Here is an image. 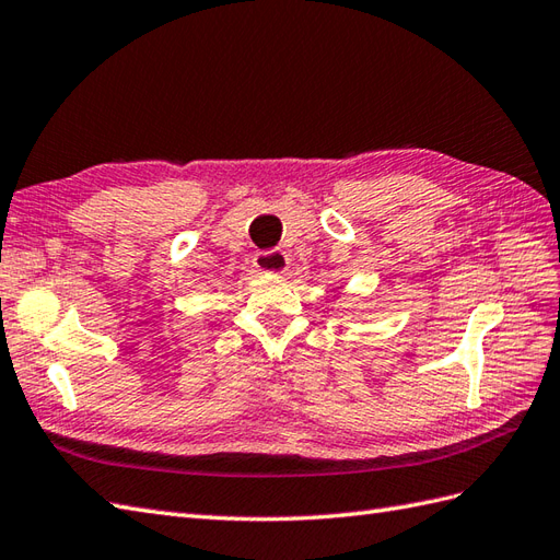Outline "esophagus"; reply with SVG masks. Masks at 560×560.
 <instances>
[{
	"mask_svg": "<svg viewBox=\"0 0 560 560\" xmlns=\"http://www.w3.org/2000/svg\"><path fill=\"white\" fill-rule=\"evenodd\" d=\"M257 271H269V275H283L289 269V257L283 250H260L253 260Z\"/></svg>",
	"mask_w": 560,
	"mask_h": 560,
	"instance_id": "esophagus-1",
	"label": "esophagus"
}]
</instances>
